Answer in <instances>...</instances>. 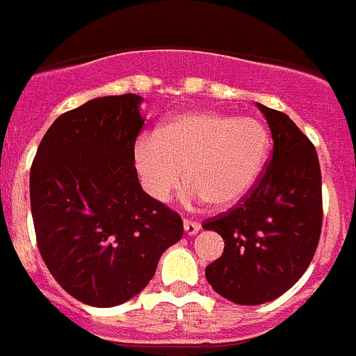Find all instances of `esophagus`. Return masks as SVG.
<instances>
[{
	"mask_svg": "<svg viewBox=\"0 0 356 356\" xmlns=\"http://www.w3.org/2000/svg\"><path fill=\"white\" fill-rule=\"evenodd\" d=\"M184 234L186 236H195V234L201 230V225L199 223H193V221H188V219H184Z\"/></svg>",
	"mask_w": 356,
	"mask_h": 356,
	"instance_id": "1",
	"label": "esophagus"
}]
</instances>
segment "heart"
<instances>
[{"mask_svg": "<svg viewBox=\"0 0 356 356\" xmlns=\"http://www.w3.org/2000/svg\"><path fill=\"white\" fill-rule=\"evenodd\" d=\"M268 149L270 135L259 118L192 111L173 117L155 137L138 138L133 164L155 201L170 197L184 170L188 204L230 207L258 183Z\"/></svg>", "mask_w": 356, "mask_h": 356, "instance_id": "b5f03b06", "label": "heart"}]
</instances>
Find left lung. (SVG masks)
Instances as JSON below:
<instances>
[{"instance_id":"1","label":"left lung","mask_w":356,"mask_h":356,"mask_svg":"<svg viewBox=\"0 0 356 356\" xmlns=\"http://www.w3.org/2000/svg\"><path fill=\"white\" fill-rule=\"evenodd\" d=\"M274 152L252 192L203 228L225 241L223 256L204 268L208 283L239 305H259L302 278L322 230V173L316 149L282 111L258 104Z\"/></svg>"}]
</instances>
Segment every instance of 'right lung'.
<instances>
[{
  "label": "right lung",
  "mask_w": 356,
  "mask_h": 356,
  "mask_svg": "<svg viewBox=\"0 0 356 356\" xmlns=\"http://www.w3.org/2000/svg\"><path fill=\"white\" fill-rule=\"evenodd\" d=\"M143 97L89 100L60 115L31 168L38 248L60 285L93 307L137 296L183 238L179 213L144 192L133 148Z\"/></svg>",
  "instance_id": "right-lung-1"
}]
</instances>
